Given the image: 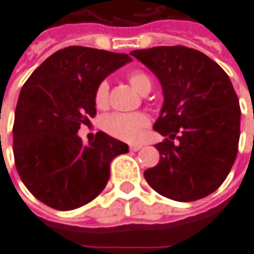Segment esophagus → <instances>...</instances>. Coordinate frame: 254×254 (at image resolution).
I'll use <instances>...</instances> for the list:
<instances>
[{"instance_id":"obj_1","label":"esophagus","mask_w":254,"mask_h":254,"mask_svg":"<svg viewBox=\"0 0 254 254\" xmlns=\"http://www.w3.org/2000/svg\"><path fill=\"white\" fill-rule=\"evenodd\" d=\"M141 147H143L141 144H130V145H129V149L133 151V152H136L138 149H141Z\"/></svg>"}]
</instances>
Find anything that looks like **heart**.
I'll return each instance as SVG.
<instances>
[{
  "instance_id": "obj_1",
  "label": "heart",
  "mask_w": 254,
  "mask_h": 254,
  "mask_svg": "<svg viewBox=\"0 0 254 254\" xmlns=\"http://www.w3.org/2000/svg\"><path fill=\"white\" fill-rule=\"evenodd\" d=\"M127 80L133 88L140 94H145L151 89V78L144 72L134 70L129 73ZM95 106L98 109H106L109 105V83L103 80L98 84L94 95ZM149 118L144 113H132V114H124V113H113L107 116L103 121L105 130L111 136L124 140V141H136L145 127H148Z\"/></svg>"
}]
</instances>
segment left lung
<instances>
[{
  "mask_svg": "<svg viewBox=\"0 0 254 254\" xmlns=\"http://www.w3.org/2000/svg\"><path fill=\"white\" fill-rule=\"evenodd\" d=\"M158 77L163 106L154 129L159 163L144 171L148 185L176 201L211 194L238 154L241 109L227 73L204 53L185 46L133 50Z\"/></svg>",
  "mask_w": 254,
  "mask_h": 254,
  "instance_id": "left-lung-1",
  "label": "left lung"
}]
</instances>
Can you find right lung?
Wrapping results in <instances>:
<instances>
[{
	"instance_id": "add662e5",
	"label": "right lung",
	"mask_w": 254,
	"mask_h": 254,
	"mask_svg": "<svg viewBox=\"0 0 254 254\" xmlns=\"http://www.w3.org/2000/svg\"><path fill=\"white\" fill-rule=\"evenodd\" d=\"M127 54L69 46L36 67L20 91L14 111V165L34 196L58 211L85 205L103 190L110 163L127 144L98 132L85 145L80 125L95 117V89L130 63Z\"/></svg>"
}]
</instances>
